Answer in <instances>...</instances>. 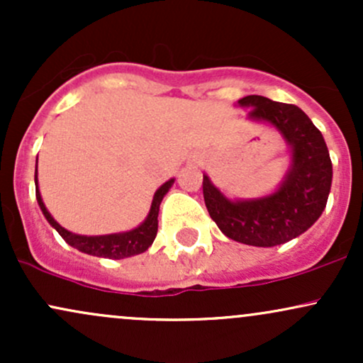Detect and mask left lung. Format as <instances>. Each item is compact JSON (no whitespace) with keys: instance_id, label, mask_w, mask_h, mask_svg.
<instances>
[{"instance_id":"1","label":"left lung","mask_w":363,"mask_h":363,"mask_svg":"<svg viewBox=\"0 0 363 363\" xmlns=\"http://www.w3.org/2000/svg\"><path fill=\"white\" fill-rule=\"evenodd\" d=\"M247 118L277 129L290 147L291 162L277 191L262 198L228 199L203 174V196L213 222L228 239L256 247H273L311 228L324 211L333 165L323 135L294 104L261 95L240 99Z\"/></svg>"}]
</instances>
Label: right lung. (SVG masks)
Listing matches in <instances>:
<instances>
[{"label": "right lung", "instance_id": "1", "mask_svg": "<svg viewBox=\"0 0 363 363\" xmlns=\"http://www.w3.org/2000/svg\"><path fill=\"white\" fill-rule=\"evenodd\" d=\"M174 184V179L162 184L157 189L155 196H153L152 206H150V213L145 222L138 225L136 228L129 232H121V234H109V235H78L73 232L66 230L65 227H61L56 220L52 218L51 213L45 208L43 198H40L39 186H37V172H35V198L39 203L40 210L45 216L51 227L57 230L62 239L66 240L72 247L78 249V251L90 254V256L97 257H109V259H124V257L136 256V254L145 252L150 245L153 244L157 237L158 230V210H160V203L164 199V196L169 193V189Z\"/></svg>", "mask_w": 363, "mask_h": 363}]
</instances>
